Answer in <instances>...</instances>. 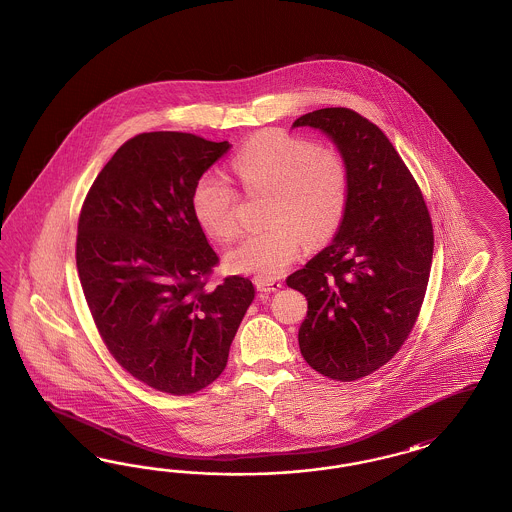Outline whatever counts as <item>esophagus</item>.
<instances>
[{
    "label": "esophagus",
    "mask_w": 512,
    "mask_h": 512,
    "mask_svg": "<svg viewBox=\"0 0 512 512\" xmlns=\"http://www.w3.org/2000/svg\"><path fill=\"white\" fill-rule=\"evenodd\" d=\"M281 281L278 279H255V287L261 291V293H274L281 289Z\"/></svg>",
    "instance_id": "esophagus-1"
}]
</instances>
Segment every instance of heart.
I'll list each match as a JSON object with an SVG mask.
<instances>
[{
  "instance_id": "b5f03b06",
  "label": "heart",
  "mask_w": 512,
  "mask_h": 512,
  "mask_svg": "<svg viewBox=\"0 0 512 512\" xmlns=\"http://www.w3.org/2000/svg\"><path fill=\"white\" fill-rule=\"evenodd\" d=\"M231 169L249 195H263L264 223L234 246L225 263L231 272L259 279L281 276L302 244L315 246L334 233L349 199V167L328 146L283 131H263L234 155ZM236 191L216 174H204L191 193V210L202 231L229 242L238 231Z\"/></svg>"
}]
</instances>
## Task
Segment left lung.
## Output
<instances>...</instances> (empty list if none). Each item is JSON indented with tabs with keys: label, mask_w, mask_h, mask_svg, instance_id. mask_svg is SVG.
Listing matches in <instances>:
<instances>
[{
	"label": "left lung",
	"mask_w": 512,
	"mask_h": 512,
	"mask_svg": "<svg viewBox=\"0 0 512 512\" xmlns=\"http://www.w3.org/2000/svg\"><path fill=\"white\" fill-rule=\"evenodd\" d=\"M293 127L325 133L349 167L338 234L287 278L308 300L298 345L315 372L355 381L387 364L413 330L430 278L432 219L390 140L355 110H313Z\"/></svg>",
	"instance_id": "8db88e82"
}]
</instances>
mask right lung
<instances>
[{"instance_id": "1", "label": "right lung", "mask_w": 512, "mask_h": 512, "mask_svg": "<svg viewBox=\"0 0 512 512\" xmlns=\"http://www.w3.org/2000/svg\"><path fill=\"white\" fill-rule=\"evenodd\" d=\"M231 144L154 131L127 140L95 178L78 217L77 268L93 321L144 385L186 396L214 383L255 287L204 278L217 255L191 193Z\"/></svg>"}]
</instances>
